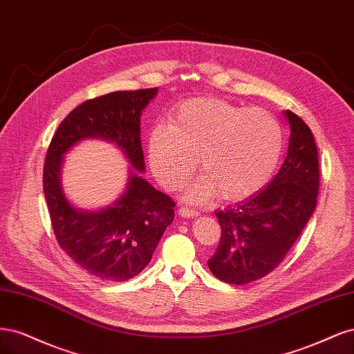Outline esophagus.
<instances>
[{"label": "esophagus", "mask_w": 354, "mask_h": 354, "mask_svg": "<svg viewBox=\"0 0 354 354\" xmlns=\"http://www.w3.org/2000/svg\"><path fill=\"white\" fill-rule=\"evenodd\" d=\"M179 214L184 216V218H197L200 213L196 209H189V207L182 206V207H179Z\"/></svg>", "instance_id": "obj_1"}]
</instances>
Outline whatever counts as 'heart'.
Here are the masks:
<instances>
[{
	"label": "heart",
	"instance_id": "obj_1",
	"mask_svg": "<svg viewBox=\"0 0 354 354\" xmlns=\"http://www.w3.org/2000/svg\"><path fill=\"white\" fill-rule=\"evenodd\" d=\"M282 147V127L268 110L221 98H192L172 111L167 127L151 131L148 157L158 182L172 191L187 185L198 160L204 176L189 192L192 201L216 194L241 200L268 184Z\"/></svg>",
	"mask_w": 354,
	"mask_h": 354
}]
</instances>
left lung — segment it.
<instances>
[{"label":"left lung","instance_id":"8db88e82","mask_svg":"<svg viewBox=\"0 0 354 354\" xmlns=\"http://www.w3.org/2000/svg\"><path fill=\"white\" fill-rule=\"evenodd\" d=\"M285 118L291 135L278 175L256 196L214 213L222 234L209 268L226 283L266 277L288 254L315 212L321 174L313 133L291 110Z\"/></svg>","mask_w":354,"mask_h":354}]
</instances>
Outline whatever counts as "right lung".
Listing matches in <instances>:
<instances>
[{
	"mask_svg": "<svg viewBox=\"0 0 354 354\" xmlns=\"http://www.w3.org/2000/svg\"><path fill=\"white\" fill-rule=\"evenodd\" d=\"M156 94L157 88H145L86 100L59 124L45 156L44 194L57 243L76 265L102 281L123 282L138 275L174 222L175 201L141 178L140 118ZM84 138L115 142L134 167L124 196L97 214L71 207L59 182L62 154Z\"/></svg>",
	"mask_w": 354,
	"mask_h": 354,
	"instance_id": "1",
	"label": "right lung"
}]
</instances>
